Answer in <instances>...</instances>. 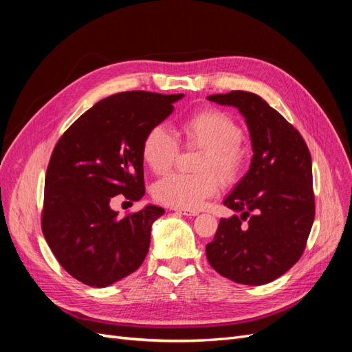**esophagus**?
I'll list each match as a JSON object with an SVG mask.
<instances>
[{
  "mask_svg": "<svg viewBox=\"0 0 352 352\" xmlns=\"http://www.w3.org/2000/svg\"><path fill=\"white\" fill-rule=\"evenodd\" d=\"M177 214H182V216H198V211L197 210H176Z\"/></svg>",
  "mask_w": 352,
  "mask_h": 352,
  "instance_id": "esophagus-1",
  "label": "esophagus"
}]
</instances>
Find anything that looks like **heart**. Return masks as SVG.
I'll return each instance as SVG.
<instances>
[{
  "instance_id": "b5f03b06",
  "label": "heart",
  "mask_w": 352,
  "mask_h": 352,
  "mask_svg": "<svg viewBox=\"0 0 352 352\" xmlns=\"http://www.w3.org/2000/svg\"><path fill=\"white\" fill-rule=\"evenodd\" d=\"M179 133L186 146L199 148L198 170L188 176L170 173L153 188L154 198L172 208H198L219 190V179L232 184L248 163V148L242 142V129L233 117L217 109H204L190 114L179 124ZM179 151L176 138L163 124L153 126L145 133L141 155L154 173L162 175L173 166ZM214 171L217 174L212 173Z\"/></svg>"
}]
</instances>
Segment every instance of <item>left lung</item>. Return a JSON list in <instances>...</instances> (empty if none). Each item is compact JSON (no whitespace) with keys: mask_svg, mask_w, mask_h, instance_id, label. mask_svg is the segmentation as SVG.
Here are the masks:
<instances>
[{"mask_svg":"<svg viewBox=\"0 0 352 352\" xmlns=\"http://www.w3.org/2000/svg\"><path fill=\"white\" fill-rule=\"evenodd\" d=\"M245 117L252 142L248 173L226 197L238 214L220 219L206 252L211 267L242 285H265L301 258L314 221L311 155L301 133L258 95H210Z\"/></svg>","mask_w":352,"mask_h":352,"instance_id":"8db88e82","label":"left lung"}]
</instances>
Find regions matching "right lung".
I'll list each match as a JSON object with an SVG mask.
<instances>
[{
    "instance_id": "right-lung-1",
    "label": "right lung",
    "mask_w": 352,
    "mask_h": 352,
    "mask_svg": "<svg viewBox=\"0 0 352 352\" xmlns=\"http://www.w3.org/2000/svg\"><path fill=\"white\" fill-rule=\"evenodd\" d=\"M182 97L114 94L61 135L47 168L41 225L52 254L74 279L104 287L145 260L151 226L164 208L146 206L120 219L110 202L116 195L129 202L144 197L142 140Z\"/></svg>"
}]
</instances>
